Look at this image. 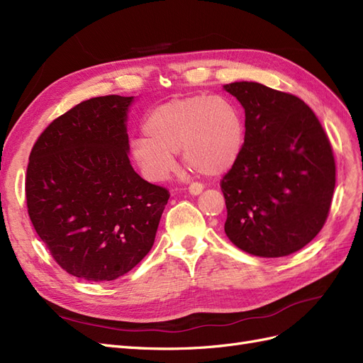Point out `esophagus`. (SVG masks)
Instances as JSON below:
<instances>
[{
	"mask_svg": "<svg viewBox=\"0 0 363 363\" xmlns=\"http://www.w3.org/2000/svg\"><path fill=\"white\" fill-rule=\"evenodd\" d=\"M203 184H200V183H192L191 186H189V194L191 195H200L201 192H203Z\"/></svg>",
	"mask_w": 363,
	"mask_h": 363,
	"instance_id": "1",
	"label": "esophagus"
}]
</instances>
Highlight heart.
I'll return each instance as SVG.
<instances>
[{
	"instance_id": "1",
	"label": "heart",
	"mask_w": 363,
	"mask_h": 363,
	"mask_svg": "<svg viewBox=\"0 0 363 363\" xmlns=\"http://www.w3.org/2000/svg\"><path fill=\"white\" fill-rule=\"evenodd\" d=\"M145 136L130 140V156L150 182H164L182 151L189 169L215 177L233 167L244 147L245 125L238 107L223 96L191 95L162 103L147 113Z\"/></svg>"
}]
</instances>
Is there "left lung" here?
<instances>
[{"instance_id":"1","label":"left lung","mask_w":363,"mask_h":363,"mask_svg":"<svg viewBox=\"0 0 363 363\" xmlns=\"http://www.w3.org/2000/svg\"><path fill=\"white\" fill-rule=\"evenodd\" d=\"M223 87L245 111L242 151L221 182L225 235L248 255L289 256L320 233L330 211V142L295 95L256 82Z\"/></svg>"}]
</instances>
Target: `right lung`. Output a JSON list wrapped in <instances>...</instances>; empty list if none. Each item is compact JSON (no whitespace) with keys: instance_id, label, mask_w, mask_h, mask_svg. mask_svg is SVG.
<instances>
[{"instance_id":"right-lung-1","label":"right lung","mask_w":363,"mask_h":363,"mask_svg":"<svg viewBox=\"0 0 363 363\" xmlns=\"http://www.w3.org/2000/svg\"><path fill=\"white\" fill-rule=\"evenodd\" d=\"M135 96H96L54 119L30 152L28 215L71 276L112 281L155 244L169 194L133 169L127 119Z\"/></svg>"}]
</instances>
